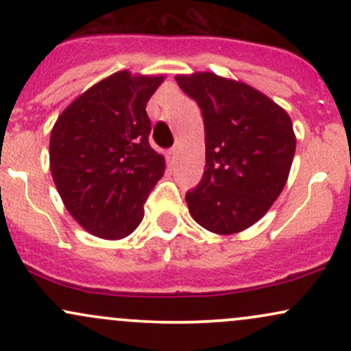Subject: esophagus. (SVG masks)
Segmentation results:
<instances>
[{
	"instance_id": "obj_1",
	"label": "esophagus",
	"mask_w": 351,
	"mask_h": 351,
	"mask_svg": "<svg viewBox=\"0 0 351 351\" xmlns=\"http://www.w3.org/2000/svg\"><path fill=\"white\" fill-rule=\"evenodd\" d=\"M176 155H178V148H176V147H173V148H170V150H168V158H170V162H175Z\"/></svg>"
}]
</instances>
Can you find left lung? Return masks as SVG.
Here are the masks:
<instances>
[{"instance_id": "obj_1", "label": "left lung", "mask_w": 351, "mask_h": 351, "mask_svg": "<svg viewBox=\"0 0 351 351\" xmlns=\"http://www.w3.org/2000/svg\"><path fill=\"white\" fill-rule=\"evenodd\" d=\"M203 114L206 165L186 193L193 219L216 234L251 228L287 183L295 135L284 108L263 92L213 72L176 75Z\"/></svg>"}]
</instances>
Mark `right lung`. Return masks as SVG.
I'll list each match as a JSON object with an SVG mask.
<instances>
[{
  "label": "right lung",
  "instance_id": "1",
  "mask_svg": "<svg viewBox=\"0 0 351 351\" xmlns=\"http://www.w3.org/2000/svg\"><path fill=\"white\" fill-rule=\"evenodd\" d=\"M163 79L115 72L79 95L52 127V180L90 234L122 239L142 223L145 201L165 173V158L148 143L145 110Z\"/></svg>",
  "mask_w": 351,
  "mask_h": 351
}]
</instances>
